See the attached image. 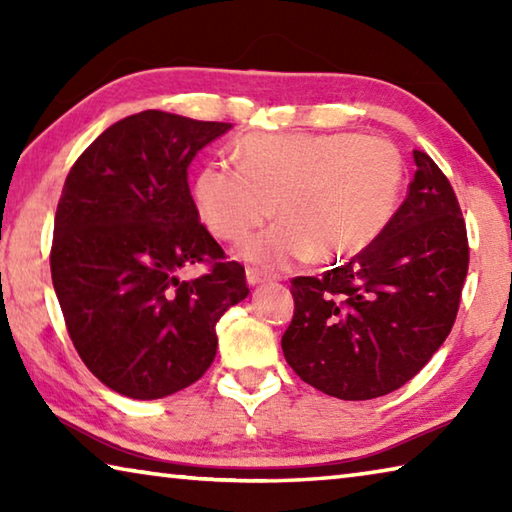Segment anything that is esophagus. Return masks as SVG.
Instances as JSON below:
<instances>
[{"label": "esophagus", "mask_w": 512, "mask_h": 512, "mask_svg": "<svg viewBox=\"0 0 512 512\" xmlns=\"http://www.w3.org/2000/svg\"><path fill=\"white\" fill-rule=\"evenodd\" d=\"M246 280H248L250 287H255V284H262L266 280H271V275L264 273V271H259V268L250 266V268H246Z\"/></svg>", "instance_id": "esophagus-1"}]
</instances>
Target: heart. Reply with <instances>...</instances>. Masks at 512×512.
Listing matches in <instances>:
<instances>
[{
  "label": "heart",
  "instance_id": "b5f03b06",
  "mask_svg": "<svg viewBox=\"0 0 512 512\" xmlns=\"http://www.w3.org/2000/svg\"><path fill=\"white\" fill-rule=\"evenodd\" d=\"M235 160L198 171L196 210L214 237L244 241L275 203L282 221L244 246L268 268L359 253L391 221L404 176L391 142L357 133H250Z\"/></svg>",
  "mask_w": 512,
  "mask_h": 512
}]
</instances>
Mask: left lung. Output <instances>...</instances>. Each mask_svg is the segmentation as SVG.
I'll return each instance as SVG.
<instances>
[{"label":"left lung","mask_w":512,"mask_h":512,"mask_svg":"<svg viewBox=\"0 0 512 512\" xmlns=\"http://www.w3.org/2000/svg\"><path fill=\"white\" fill-rule=\"evenodd\" d=\"M386 228L350 262L293 277L282 352L293 372L339 400L397 391L427 366L452 325L470 264L456 194L427 153Z\"/></svg>","instance_id":"obj_1"}]
</instances>
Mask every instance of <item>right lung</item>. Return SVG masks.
Here are the masks:
<instances>
[{"instance_id":"obj_1","label":"right lung","mask_w":512,"mask_h":512,"mask_svg":"<svg viewBox=\"0 0 512 512\" xmlns=\"http://www.w3.org/2000/svg\"><path fill=\"white\" fill-rule=\"evenodd\" d=\"M232 124L144 110L106 128L69 169L51 280L85 366L112 391L160 400L212 366L216 323L248 296L189 192L194 155ZM207 263L180 281L177 271Z\"/></svg>"}]
</instances>
